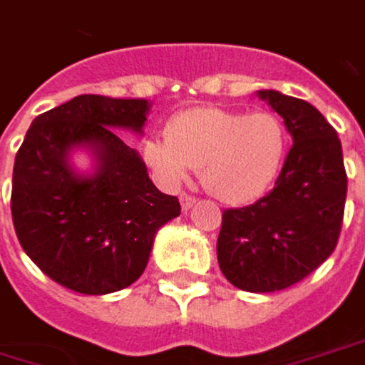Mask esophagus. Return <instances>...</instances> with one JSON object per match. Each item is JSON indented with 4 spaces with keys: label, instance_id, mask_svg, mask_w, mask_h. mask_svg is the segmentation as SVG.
<instances>
[{
    "label": "esophagus",
    "instance_id": "1",
    "mask_svg": "<svg viewBox=\"0 0 365 365\" xmlns=\"http://www.w3.org/2000/svg\"><path fill=\"white\" fill-rule=\"evenodd\" d=\"M180 202H182L183 212H187V210L196 204V198H194V196H190V194H182V196H180Z\"/></svg>",
    "mask_w": 365,
    "mask_h": 365
}]
</instances>
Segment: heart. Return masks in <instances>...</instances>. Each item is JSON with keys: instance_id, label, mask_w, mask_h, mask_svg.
<instances>
[{"instance_id": "1", "label": "heart", "mask_w": 365, "mask_h": 365, "mask_svg": "<svg viewBox=\"0 0 365 365\" xmlns=\"http://www.w3.org/2000/svg\"><path fill=\"white\" fill-rule=\"evenodd\" d=\"M287 157V130L268 111L187 109L169 121L167 136L144 144V159L167 183L200 169L204 187L227 204H250L277 182Z\"/></svg>"}]
</instances>
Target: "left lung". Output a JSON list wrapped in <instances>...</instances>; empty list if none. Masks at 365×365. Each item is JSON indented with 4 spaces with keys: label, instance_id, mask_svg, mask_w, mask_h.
I'll list each match as a JSON object with an SVG mask.
<instances>
[{
    "label": "left lung",
    "instance_id": "8db88e82",
    "mask_svg": "<svg viewBox=\"0 0 365 365\" xmlns=\"http://www.w3.org/2000/svg\"><path fill=\"white\" fill-rule=\"evenodd\" d=\"M293 138L274 187L223 212L217 258L237 289H287L320 267L339 242L347 198L343 148L324 115L302 98L258 91Z\"/></svg>",
    "mask_w": 365,
    "mask_h": 365
}]
</instances>
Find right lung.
<instances>
[{
    "mask_svg": "<svg viewBox=\"0 0 365 365\" xmlns=\"http://www.w3.org/2000/svg\"><path fill=\"white\" fill-rule=\"evenodd\" d=\"M146 98L80 95L41 113L11 175V219L22 250L55 283L86 295L130 287L148 264L157 231L182 206L150 182L136 148L115 130L144 134ZM93 159L78 172L71 155Z\"/></svg>",
    "mask_w": 365,
    "mask_h": 365,
    "instance_id": "1",
    "label": "right lung"
}]
</instances>
